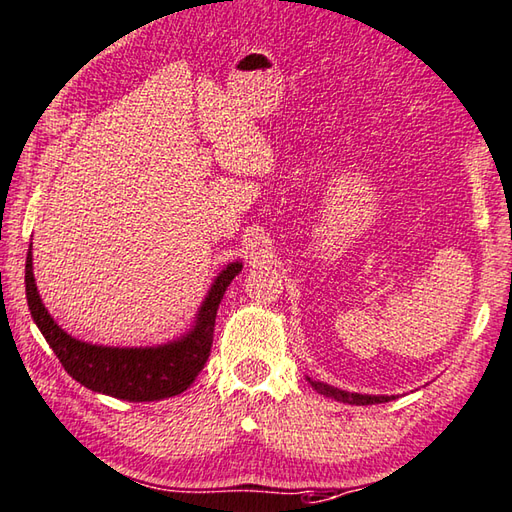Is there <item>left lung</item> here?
I'll return each mask as SVG.
<instances>
[{
    "label": "left lung",
    "instance_id": "8db88e82",
    "mask_svg": "<svg viewBox=\"0 0 512 512\" xmlns=\"http://www.w3.org/2000/svg\"><path fill=\"white\" fill-rule=\"evenodd\" d=\"M312 383V388L318 390L325 397H332L336 401H343V403H350V406H370V403H385L394 397H370V394H356V392H345V390H336L332 385H325V383Z\"/></svg>",
    "mask_w": 512,
    "mask_h": 512
}]
</instances>
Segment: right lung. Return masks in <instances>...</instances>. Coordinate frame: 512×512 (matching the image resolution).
<instances>
[{
    "mask_svg": "<svg viewBox=\"0 0 512 512\" xmlns=\"http://www.w3.org/2000/svg\"><path fill=\"white\" fill-rule=\"evenodd\" d=\"M240 269V263L227 265L211 285L194 330L180 341L160 347H102L66 334L46 312L37 294L31 252L26 256V298L33 321L53 347L62 368L84 388L124 401H160L185 392L205 368L214 343L218 305Z\"/></svg>",
    "mask_w": 512,
    "mask_h": 512,
    "instance_id": "add662e5",
    "label": "right lung"
}]
</instances>
